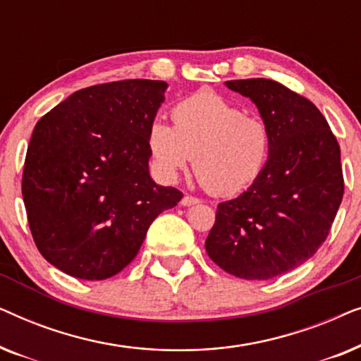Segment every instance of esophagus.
Segmentation results:
<instances>
[{
  "label": "esophagus",
  "instance_id": "obj_1",
  "mask_svg": "<svg viewBox=\"0 0 361 361\" xmlns=\"http://www.w3.org/2000/svg\"><path fill=\"white\" fill-rule=\"evenodd\" d=\"M199 199H197V197H192V195H184V199L180 200V205H184V207H190V205H197L199 204Z\"/></svg>",
  "mask_w": 361,
  "mask_h": 361
}]
</instances>
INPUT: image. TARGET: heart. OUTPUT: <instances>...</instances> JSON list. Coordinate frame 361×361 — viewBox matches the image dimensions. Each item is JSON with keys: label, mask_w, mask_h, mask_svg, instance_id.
<instances>
[{"label": "heart", "mask_w": 361, "mask_h": 361, "mask_svg": "<svg viewBox=\"0 0 361 361\" xmlns=\"http://www.w3.org/2000/svg\"><path fill=\"white\" fill-rule=\"evenodd\" d=\"M174 126L152 121L146 142L156 171L176 180L194 156L202 185L215 195H235L253 184L271 152L268 126L215 92H199L172 108Z\"/></svg>", "instance_id": "1"}]
</instances>
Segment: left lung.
<instances>
[{"label":"left lung","instance_id":"1","mask_svg":"<svg viewBox=\"0 0 361 361\" xmlns=\"http://www.w3.org/2000/svg\"><path fill=\"white\" fill-rule=\"evenodd\" d=\"M269 130L263 172L216 207L205 240L210 259L241 279H273L317 253L343 197L340 146L317 106L268 78L228 80Z\"/></svg>","mask_w":361,"mask_h":361}]
</instances>
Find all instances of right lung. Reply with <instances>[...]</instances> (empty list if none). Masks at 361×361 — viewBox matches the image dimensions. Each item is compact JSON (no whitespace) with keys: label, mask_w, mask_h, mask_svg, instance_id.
Instances as JSON below:
<instances>
[{"label":"right lung","mask_w":361,"mask_h":361,"mask_svg":"<svg viewBox=\"0 0 361 361\" xmlns=\"http://www.w3.org/2000/svg\"><path fill=\"white\" fill-rule=\"evenodd\" d=\"M162 80H121L72 93L37 121L23 199L37 250L78 279L111 278L135 259L147 228L182 194L149 174L147 128Z\"/></svg>","instance_id":"1"}]
</instances>
